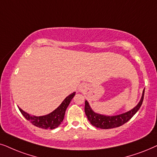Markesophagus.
I'll list each match as a JSON object with an SVG mask.
<instances>
[{
    "label": "esophagus",
    "mask_w": 157,
    "mask_h": 157,
    "mask_svg": "<svg viewBox=\"0 0 157 157\" xmlns=\"http://www.w3.org/2000/svg\"><path fill=\"white\" fill-rule=\"evenodd\" d=\"M87 90V85L86 84H82L79 87V90L80 92H85Z\"/></svg>",
    "instance_id": "1"
}]
</instances>
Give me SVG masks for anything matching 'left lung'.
Segmentation results:
<instances>
[{
  "label": "left lung",
  "instance_id": "1",
  "mask_svg": "<svg viewBox=\"0 0 157 157\" xmlns=\"http://www.w3.org/2000/svg\"><path fill=\"white\" fill-rule=\"evenodd\" d=\"M144 90H145V89H144L141 100H140L136 106H135L133 109H131L128 112L124 113L122 114L116 115V116H108L97 113L93 111L90 106L88 102L85 100V112L87 117V119L93 126L102 129L113 128L122 126V125L126 124V122H128L139 110L140 107L142 105V103H143Z\"/></svg>",
  "mask_w": 157,
  "mask_h": 157
}]
</instances>
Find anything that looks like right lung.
<instances>
[{
  "label": "right lung",
  "mask_w": 157,
  "mask_h": 157,
  "mask_svg": "<svg viewBox=\"0 0 157 157\" xmlns=\"http://www.w3.org/2000/svg\"><path fill=\"white\" fill-rule=\"evenodd\" d=\"M75 95V92L69 95L62 101V103L60 104L59 107L56 108L54 111L47 115H45V116H31V115L24 111L21 108L19 107L18 108L21 114L25 117V118L28 120L29 122H31L33 125H34L35 126L44 129H54L57 128L61 124L64 119L67 108L70 105L71 100Z\"/></svg>",
  "instance_id": "1"
}]
</instances>
